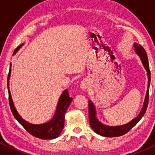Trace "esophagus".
<instances>
[{"mask_svg":"<svg viewBox=\"0 0 155 155\" xmlns=\"http://www.w3.org/2000/svg\"><path fill=\"white\" fill-rule=\"evenodd\" d=\"M87 87H88L87 81L86 80H83V81H81V84H80V88H81V90H86Z\"/></svg>","mask_w":155,"mask_h":155,"instance_id":"esophagus-1","label":"esophagus"}]
</instances>
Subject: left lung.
Returning <instances> with one entry per match:
<instances>
[{
  "label": "left lung",
  "mask_w": 155,
  "mask_h": 155,
  "mask_svg": "<svg viewBox=\"0 0 155 155\" xmlns=\"http://www.w3.org/2000/svg\"><path fill=\"white\" fill-rule=\"evenodd\" d=\"M134 50L135 52L139 56L140 60H141L142 64L144 67L145 70L147 71V74L148 76V86H147V90L146 92V96L143 102V107L140 110V113L136 118H134L128 123L119 126H109L107 124H105L99 121L97 118V112H96L95 106L91 101H89V120H90V124L91 127L97 134L100 135L101 136L104 137H118L123 136V135L127 133L130 130H131L136 124L139 122L140 119L143 117L146 111H147V106L149 103V85H150V71H149L148 58H147V54L146 52L145 49H143L142 46L140 44L134 43Z\"/></svg>",
  "instance_id": "1"
}]
</instances>
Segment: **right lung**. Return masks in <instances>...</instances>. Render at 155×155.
<instances>
[{"label": "right lung", "mask_w": 155, "mask_h": 155, "mask_svg": "<svg viewBox=\"0 0 155 155\" xmlns=\"http://www.w3.org/2000/svg\"><path fill=\"white\" fill-rule=\"evenodd\" d=\"M23 45H24V44H20L15 49L14 54H15ZM11 71H12V70H11L10 66L9 73H8V80H7V87H8V100H9L10 108L16 120L18 121L19 123L30 134L36 137V138H41V139L49 140L54 139V138H56L57 137L59 136L64 127L65 112H66L69 105H70L73 100L72 97L69 96L67 89L64 90L63 93L60 95L59 101L58 102V105H57L56 110H55L53 117L50 120L42 124H36L30 123V122H27L26 120L22 118V117L19 114L17 109H16L15 105H14V102L13 100H12V95H11V92L9 90V79L11 76Z\"/></svg>", "instance_id": "1"}]
</instances>
